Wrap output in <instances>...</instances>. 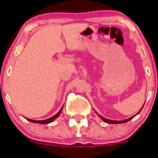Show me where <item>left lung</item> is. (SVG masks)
I'll return each mask as SVG.
<instances>
[{
	"label": "left lung",
	"instance_id": "obj_1",
	"mask_svg": "<svg viewBox=\"0 0 158 158\" xmlns=\"http://www.w3.org/2000/svg\"><path fill=\"white\" fill-rule=\"evenodd\" d=\"M144 105L142 106V107L141 108V109L139 110V111H138V113L137 114H135V116H131V117H130V118H127V119H125V120H122V121H115V120H111V119H108V118H104V117H103L102 116H101V115H99V114L97 113V112L96 111V113L98 114V116L99 117H100L101 119H102L103 122H106V123H109V124H123V123H126V122H129V121H130L131 119H132V118L135 117V116H137V114H139V112L142 111V108H143V106H144Z\"/></svg>",
	"mask_w": 158,
	"mask_h": 158
}]
</instances>
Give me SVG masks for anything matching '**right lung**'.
Segmentation results:
<instances>
[{
    "label": "right lung",
    "instance_id": "1",
    "mask_svg": "<svg viewBox=\"0 0 158 158\" xmlns=\"http://www.w3.org/2000/svg\"><path fill=\"white\" fill-rule=\"evenodd\" d=\"M62 109H63V106H62L61 109L59 111L57 112V114H55V116H52V117L47 118V119H45V120H40V121H36V120H33V119H30V118H26V119H27L28 121H29V122H33V123H37V124H49V123L52 122L53 121H55L56 118H57L58 116L60 115V114H61V112L62 111Z\"/></svg>",
    "mask_w": 158,
    "mask_h": 158
}]
</instances>
